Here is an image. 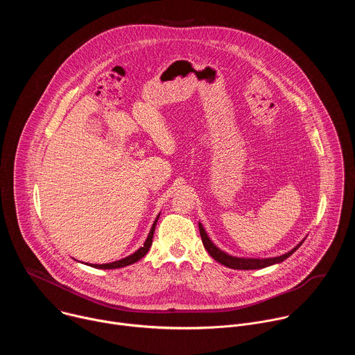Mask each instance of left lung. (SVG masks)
<instances>
[{"mask_svg":"<svg viewBox=\"0 0 355 355\" xmlns=\"http://www.w3.org/2000/svg\"><path fill=\"white\" fill-rule=\"evenodd\" d=\"M199 233H200V239H202V243H204V247L207 248V251L211 254V257L214 260H216L218 263L223 264L225 267H229V268H233V270H259V268H266V267H270L272 264H278L284 260H286L289 256H292L293 252L302 245L303 240L296 245L293 247L291 251H288L286 254H282L279 257H272V259H240V257H233V256H229L226 254L225 251H222L220 248H218L212 241L211 239L208 237L204 226H202L199 223Z\"/></svg>","mask_w":355,"mask_h":355,"instance_id":"left-lung-1","label":"left lung"}]
</instances>
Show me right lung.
I'll use <instances>...</instances> for the list:
<instances>
[{"label":"right lung","instance_id":"add662e5","mask_svg":"<svg viewBox=\"0 0 355 355\" xmlns=\"http://www.w3.org/2000/svg\"><path fill=\"white\" fill-rule=\"evenodd\" d=\"M159 216H160V215H159ZM159 216L156 218L153 226H151L150 233H148V236H147V239H146L143 247H140L137 251H135L133 254H130V256H128V257H125V259H122V260H118V261H114V263H108V264H91V267L99 268V270H114V268H122V267L130 266V264L139 261L140 259H143V257L147 254V251H148L151 243H153V234H155V229H156Z\"/></svg>","mask_w":355,"mask_h":355}]
</instances>
